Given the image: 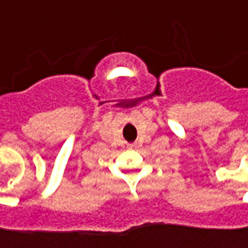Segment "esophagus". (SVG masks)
I'll return each instance as SVG.
<instances>
[{"mask_svg":"<svg viewBox=\"0 0 248 248\" xmlns=\"http://www.w3.org/2000/svg\"><path fill=\"white\" fill-rule=\"evenodd\" d=\"M128 147H129V148H135V147H136V144H129Z\"/></svg>","mask_w":248,"mask_h":248,"instance_id":"34e87169","label":"esophagus"}]
</instances>
